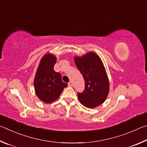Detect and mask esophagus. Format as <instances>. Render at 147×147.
I'll return each instance as SVG.
<instances>
[{"label":"esophagus","instance_id":"obj_1","mask_svg":"<svg viewBox=\"0 0 147 147\" xmlns=\"http://www.w3.org/2000/svg\"><path fill=\"white\" fill-rule=\"evenodd\" d=\"M68 86H69V87H72V86H73V83H72L71 81H69V83H68Z\"/></svg>","mask_w":147,"mask_h":147}]
</instances>
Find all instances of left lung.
<instances>
[{
  "mask_svg": "<svg viewBox=\"0 0 147 147\" xmlns=\"http://www.w3.org/2000/svg\"><path fill=\"white\" fill-rule=\"evenodd\" d=\"M74 61L85 82L84 90L78 94L79 101L89 109L99 106L109 92V78L101 59L91 51L82 57H75Z\"/></svg>",
  "mask_w": 147,
  "mask_h": 147,
  "instance_id": "left-lung-1",
  "label": "left lung"
}]
</instances>
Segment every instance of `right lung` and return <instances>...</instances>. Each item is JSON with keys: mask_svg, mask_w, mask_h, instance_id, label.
I'll return each instance as SVG.
<instances>
[{"mask_svg": "<svg viewBox=\"0 0 147 147\" xmlns=\"http://www.w3.org/2000/svg\"><path fill=\"white\" fill-rule=\"evenodd\" d=\"M57 61L55 55L46 53L41 59L34 79L37 96L45 103H50L59 98L68 84L62 81L61 74L53 69Z\"/></svg>", "mask_w": 147, "mask_h": 147, "instance_id": "1", "label": "right lung"}]
</instances>
